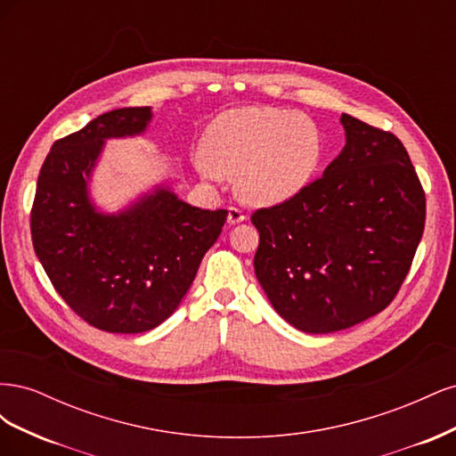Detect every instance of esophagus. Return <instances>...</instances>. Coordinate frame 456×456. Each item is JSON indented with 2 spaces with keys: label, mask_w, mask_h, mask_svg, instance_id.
Instances as JSON below:
<instances>
[{
  "label": "esophagus",
  "mask_w": 456,
  "mask_h": 456,
  "mask_svg": "<svg viewBox=\"0 0 456 456\" xmlns=\"http://www.w3.org/2000/svg\"><path fill=\"white\" fill-rule=\"evenodd\" d=\"M245 220V213L238 207H230L228 209V224H240Z\"/></svg>",
  "instance_id": "esophagus-1"
}]
</instances>
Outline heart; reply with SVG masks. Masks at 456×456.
Instances as JSON below:
<instances>
[{"instance_id": "obj_1", "label": "heart", "mask_w": 456, "mask_h": 456, "mask_svg": "<svg viewBox=\"0 0 456 456\" xmlns=\"http://www.w3.org/2000/svg\"><path fill=\"white\" fill-rule=\"evenodd\" d=\"M196 161L201 176H238L249 203H280L305 188L323 156L317 123L291 110L270 106L233 108L216 116L203 136Z\"/></svg>"}]
</instances>
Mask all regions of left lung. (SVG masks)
<instances>
[{
  "label": "left lung",
  "instance_id": "8db88e82",
  "mask_svg": "<svg viewBox=\"0 0 456 456\" xmlns=\"http://www.w3.org/2000/svg\"><path fill=\"white\" fill-rule=\"evenodd\" d=\"M338 158L298 194L253 213L256 280L287 323L348 329L390 305L409 273L426 198L395 134L342 114Z\"/></svg>",
  "mask_w": 456,
  "mask_h": 456
}]
</instances>
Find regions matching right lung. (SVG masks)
Returning a JSON list of instances; mask_svg holds the SVG:
<instances>
[{
	"mask_svg": "<svg viewBox=\"0 0 456 456\" xmlns=\"http://www.w3.org/2000/svg\"><path fill=\"white\" fill-rule=\"evenodd\" d=\"M150 106L119 108L53 144L30 215L34 251L81 320L144 333L181 305L228 211H207L158 186L116 215L96 211L89 178L108 139L142 134Z\"/></svg>",
	"mask_w": 456,
	"mask_h": 456,
	"instance_id": "1",
	"label": "right lung"
}]
</instances>
